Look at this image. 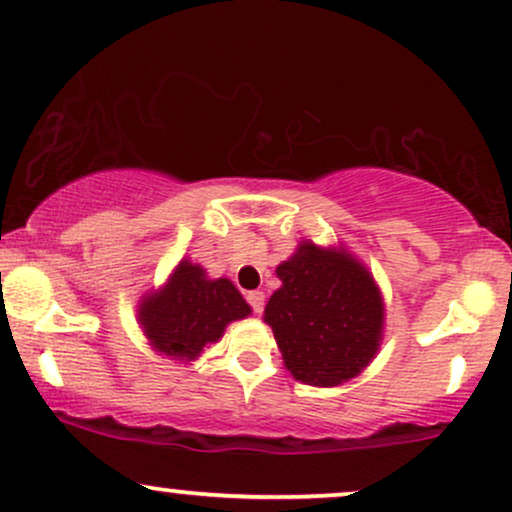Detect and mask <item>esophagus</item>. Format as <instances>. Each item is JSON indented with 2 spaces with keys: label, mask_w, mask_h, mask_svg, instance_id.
Segmentation results:
<instances>
[{
  "label": "esophagus",
  "mask_w": 512,
  "mask_h": 512,
  "mask_svg": "<svg viewBox=\"0 0 512 512\" xmlns=\"http://www.w3.org/2000/svg\"><path fill=\"white\" fill-rule=\"evenodd\" d=\"M246 302H249L251 309H254V314H261L263 304H266V294H263L261 290H254V292L246 294Z\"/></svg>",
  "instance_id": "34e87169"
}]
</instances>
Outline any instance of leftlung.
Returning <instances> with one entry per match:
<instances>
[{
	"mask_svg": "<svg viewBox=\"0 0 512 512\" xmlns=\"http://www.w3.org/2000/svg\"><path fill=\"white\" fill-rule=\"evenodd\" d=\"M275 273L282 287L268 299L263 321L287 371L321 388L362 374L383 338V299L369 270L345 249L302 242Z\"/></svg>",
	"mask_w": 512,
	"mask_h": 512,
	"instance_id": "obj_1",
	"label": "left lung"
}]
</instances>
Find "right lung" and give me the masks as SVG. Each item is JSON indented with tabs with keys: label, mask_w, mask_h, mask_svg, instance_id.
Returning a JSON list of instances; mask_svg holds the SVG:
<instances>
[{
	"label": "right lung",
	"mask_w": 512,
	"mask_h": 512,
	"mask_svg": "<svg viewBox=\"0 0 512 512\" xmlns=\"http://www.w3.org/2000/svg\"><path fill=\"white\" fill-rule=\"evenodd\" d=\"M249 314V304L230 280H210L189 258L174 268L160 292L146 294L138 304V323L150 345L179 362H194L203 347L222 338L227 323Z\"/></svg>",
	"instance_id": "right-lung-1"
}]
</instances>
